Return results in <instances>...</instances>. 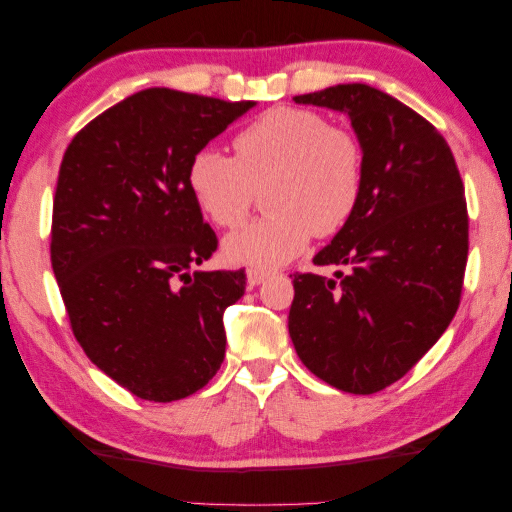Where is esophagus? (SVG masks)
<instances>
[{
  "label": "esophagus",
  "mask_w": 512,
  "mask_h": 512,
  "mask_svg": "<svg viewBox=\"0 0 512 512\" xmlns=\"http://www.w3.org/2000/svg\"><path fill=\"white\" fill-rule=\"evenodd\" d=\"M270 274H272V272H267V270H258V267H249V270H247V283H249V288L261 286L263 281L270 279Z\"/></svg>",
  "instance_id": "34e87169"
}]
</instances>
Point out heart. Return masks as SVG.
Segmentation results:
<instances>
[{
  "label": "heart",
  "instance_id": "1",
  "mask_svg": "<svg viewBox=\"0 0 512 512\" xmlns=\"http://www.w3.org/2000/svg\"><path fill=\"white\" fill-rule=\"evenodd\" d=\"M236 156L213 147L192 154L186 181L204 215L236 229L265 186L270 208L224 240L231 263L274 267L331 238L354 217L365 190V152L356 133L333 127L322 113L276 106L233 140Z\"/></svg>",
  "mask_w": 512,
  "mask_h": 512
}]
</instances>
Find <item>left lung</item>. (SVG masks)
I'll list each match as a JSON object with an SVG mask.
<instances>
[{"label": "left lung", "mask_w": 512, "mask_h": 512, "mask_svg": "<svg viewBox=\"0 0 512 512\" xmlns=\"http://www.w3.org/2000/svg\"><path fill=\"white\" fill-rule=\"evenodd\" d=\"M297 104L345 111L365 152L354 217L313 258L335 279L295 274L288 329L317 379L374 395L408 374L454 320L463 292L469 217L447 140L399 99L342 83Z\"/></svg>", "instance_id": "obj_1"}]
</instances>
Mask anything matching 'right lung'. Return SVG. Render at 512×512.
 I'll list each match as a JSON object with an SVG mask.
<instances>
[{
  "instance_id": "add662e5",
  "label": "right lung",
  "mask_w": 512,
  "mask_h": 512,
  "mask_svg": "<svg viewBox=\"0 0 512 512\" xmlns=\"http://www.w3.org/2000/svg\"><path fill=\"white\" fill-rule=\"evenodd\" d=\"M254 102L147 88L90 120L65 149L52 213V267L86 356L131 395L177 401L220 370L224 308L245 270L190 272L215 231L188 163Z\"/></svg>"
}]
</instances>
